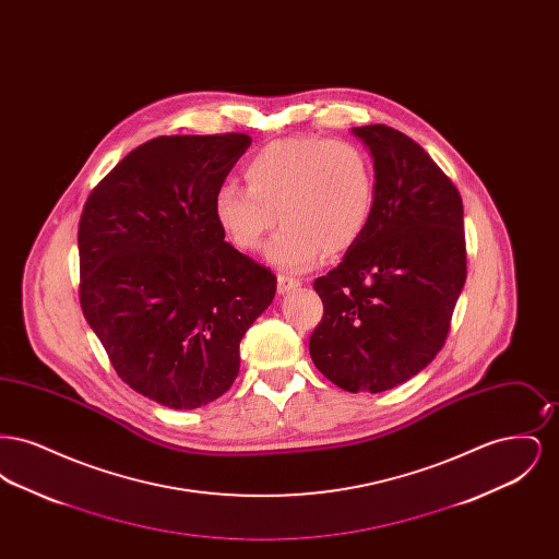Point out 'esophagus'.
<instances>
[{
	"mask_svg": "<svg viewBox=\"0 0 559 559\" xmlns=\"http://www.w3.org/2000/svg\"><path fill=\"white\" fill-rule=\"evenodd\" d=\"M278 293L285 295V293L295 292L301 287V281L299 278H293L289 274H278Z\"/></svg>",
	"mask_w": 559,
	"mask_h": 559,
	"instance_id": "34e87169",
	"label": "esophagus"
}]
</instances>
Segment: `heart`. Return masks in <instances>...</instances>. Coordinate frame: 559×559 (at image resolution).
<instances>
[{
  "label": "heart",
  "mask_w": 559,
  "mask_h": 559,
  "mask_svg": "<svg viewBox=\"0 0 559 559\" xmlns=\"http://www.w3.org/2000/svg\"><path fill=\"white\" fill-rule=\"evenodd\" d=\"M245 187L215 192L219 228L240 251L267 247L274 266L301 272L322 255L352 249L371 224L377 180L369 155L352 142L299 135L270 142L242 165Z\"/></svg>",
  "instance_id": "1"
}]
</instances>
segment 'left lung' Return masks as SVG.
Returning <instances> with one entry per match:
<instances>
[{"mask_svg":"<svg viewBox=\"0 0 559 559\" xmlns=\"http://www.w3.org/2000/svg\"><path fill=\"white\" fill-rule=\"evenodd\" d=\"M371 151V224L342 264L314 281L322 320L310 356L342 390L385 392L442 349L465 285L463 201L451 178L408 135L354 128Z\"/></svg>","mask_w":559,"mask_h":559,"instance_id":"left-lung-1","label":"left lung"}]
</instances>
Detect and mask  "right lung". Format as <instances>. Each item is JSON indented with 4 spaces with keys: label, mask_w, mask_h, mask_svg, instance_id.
<instances>
[{
    "label": "right lung",
    "mask_w": 559,
    "mask_h": 559,
    "mask_svg": "<svg viewBox=\"0 0 559 559\" xmlns=\"http://www.w3.org/2000/svg\"><path fill=\"white\" fill-rule=\"evenodd\" d=\"M247 133L159 135L94 188L80 219V301L117 374L146 399L188 411L239 374L247 329L276 276L219 228L215 192Z\"/></svg>",
    "instance_id": "obj_1"
}]
</instances>
